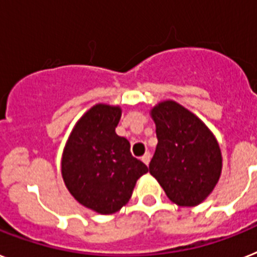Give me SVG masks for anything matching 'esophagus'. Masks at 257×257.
Returning a JSON list of instances; mask_svg holds the SVG:
<instances>
[{
    "mask_svg": "<svg viewBox=\"0 0 257 257\" xmlns=\"http://www.w3.org/2000/svg\"><path fill=\"white\" fill-rule=\"evenodd\" d=\"M150 158H152V155H150V153L146 152L145 154H144V155H142V157H141V161L144 162V163H145L146 166H148V165H149V162H150Z\"/></svg>",
    "mask_w": 257,
    "mask_h": 257,
    "instance_id": "obj_1",
    "label": "esophagus"
}]
</instances>
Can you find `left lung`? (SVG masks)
<instances>
[{
    "mask_svg": "<svg viewBox=\"0 0 257 257\" xmlns=\"http://www.w3.org/2000/svg\"><path fill=\"white\" fill-rule=\"evenodd\" d=\"M150 116L158 145L149 171L174 204H201L221 178L222 154L215 136L175 100L159 102L150 109Z\"/></svg>",
    "mask_w": 257,
    "mask_h": 257,
    "instance_id": "1",
    "label": "left lung"
}]
</instances>
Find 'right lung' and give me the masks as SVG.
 <instances>
[{
    "label": "right lung",
    "mask_w": 257,
    "mask_h": 257,
    "mask_svg": "<svg viewBox=\"0 0 257 257\" xmlns=\"http://www.w3.org/2000/svg\"><path fill=\"white\" fill-rule=\"evenodd\" d=\"M118 105L98 103L86 111L69 135L61 174L70 195L99 214H113L126 205L136 183L148 167L131 154V144L116 135Z\"/></svg>",
    "instance_id": "right-lung-1"
}]
</instances>
